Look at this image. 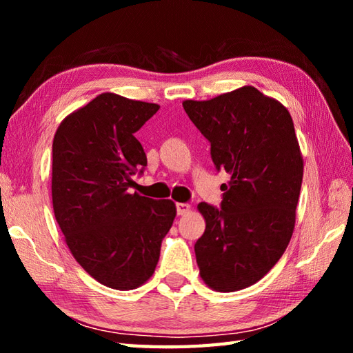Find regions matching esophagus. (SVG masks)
<instances>
[{"label":"esophagus","instance_id":"1","mask_svg":"<svg viewBox=\"0 0 353 353\" xmlns=\"http://www.w3.org/2000/svg\"><path fill=\"white\" fill-rule=\"evenodd\" d=\"M190 209H191V206L188 203H176V211H177L179 215L188 214Z\"/></svg>","mask_w":353,"mask_h":353}]
</instances>
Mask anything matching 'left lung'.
I'll return each mask as SVG.
<instances>
[{"label": "left lung", "mask_w": 353, "mask_h": 353, "mask_svg": "<svg viewBox=\"0 0 353 353\" xmlns=\"http://www.w3.org/2000/svg\"><path fill=\"white\" fill-rule=\"evenodd\" d=\"M183 109L211 142L221 185L220 208L200 203L205 234L194 244L200 276L215 291H238L262 279L291 239L303 159L290 112L244 86Z\"/></svg>", "instance_id": "1"}]
</instances>
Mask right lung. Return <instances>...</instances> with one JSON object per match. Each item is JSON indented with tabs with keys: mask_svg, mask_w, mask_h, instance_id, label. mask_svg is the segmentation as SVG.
Instances as JSON below:
<instances>
[{
	"mask_svg": "<svg viewBox=\"0 0 353 353\" xmlns=\"http://www.w3.org/2000/svg\"><path fill=\"white\" fill-rule=\"evenodd\" d=\"M159 106L101 94L66 117L52 139V208L72 256L95 281L133 290L154 273L176 216L171 200L132 194L147 167L134 138Z\"/></svg>",
	"mask_w": 353,
	"mask_h": 353,
	"instance_id": "add662e5",
	"label": "right lung"
}]
</instances>
